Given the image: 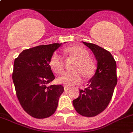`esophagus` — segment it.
Returning a JSON list of instances; mask_svg holds the SVG:
<instances>
[{
  "label": "esophagus",
  "instance_id": "esophagus-1",
  "mask_svg": "<svg viewBox=\"0 0 133 133\" xmlns=\"http://www.w3.org/2000/svg\"><path fill=\"white\" fill-rule=\"evenodd\" d=\"M69 89V87H66V86L64 87V90H65V91H68Z\"/></svg>",
  "mask_w": 133,
  "mask_h": 133
}]
</instances>
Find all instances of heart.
Here are the masks:
<instances>
[{"instance_id": "heart-1", "label": "heart", "mask_w": 133, "mask_h": 133, "mask_svg": "<svg viewBox=\"0 0 133 133\" xmlns=\"http://www.w3.org/2000/svg\"><path fill=\"white\" fill-rule=\"evenodd\" d=\"M64 55L68 58L75 59L72 65L73 71L65 72L58 78L59 84L66 87H72L80 84L83 81V75L89 77L94 74L96 68L95 63L89 56L87 50L79 45H74L65 48ZM49 65L52 70L57 74L62 72L64 65V58L57 53H54L50 57Z\"/></svg>"}]
</instances>
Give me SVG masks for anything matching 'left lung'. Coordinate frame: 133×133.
<instances>
[{
  "instance_id": "1",
  "label": "left lung",
  "mask_w": 133,
  "mask_h": 133,
  "mask_svg": "<svg viewBox=\"0 0 133 133\" xmlns=\"http://www.w3.org/2000/svg\"><path fill=\"white\" fill-rule=\"evenodd\" d=\"M94 53L97 69L90 79L87 87L79 90V96L73 100L78 114L85 117H94L102 112L108 106L117 85V66L109 51L92 44L83 42Z\"/></svg>"
}]
</instances>
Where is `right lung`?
Segmentation results:
<instances>
[{
	"label": "right lung",
	"mask_w": 133,
	"mask_h": 133,
	"mask_svg": "<svg viewBox=\"0 0 133 133\" xmlns=\"http://www.w3.org/2000/svg\"><path fill=\"white\" fill-rule=\"evenodd\" d=\"M61 44L53 43L24 50L14 60L12 79L16 96L24 111L35 118L51 116L64 90L62 85L48 86L55 79L50 59Z\"/></svg>",
	"instance_id": "1"
}]
</instances>
